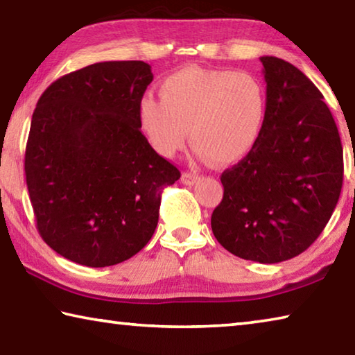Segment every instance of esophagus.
<instances>
[{
    "mask_svg": "<svg viewBox=\"0 0 355 355\" xmlns=\"http://www.w3.org/2000/svg\"><path fill=\"white\" fill-rule=\"evenodd\" d=\"M197 180H199V177H197L196 173H192V172H184L182 175V183L186 184V186H191V184L197 183Z\"/></svg>",
    "mask_w": 355,
    "mask_h": 355,
    "instance_id": "1",
    "label": "esophagus"
}]
</instances>
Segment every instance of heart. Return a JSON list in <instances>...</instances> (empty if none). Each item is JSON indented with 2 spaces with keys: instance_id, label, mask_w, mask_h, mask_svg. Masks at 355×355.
Instances as JSON below:
<instances>
[{
  "instance_id": "1",
  "label": "heart",
  "mask_w": 355,
  "mask_h": 355,
  "mask_svg": "<svg viewBox=\"0 0 355 355\" xmlns=\"http://www.w3.org/2000/svg\"><path fill=\"white\" fill-rule=\"evenodd\" d=\"M268 95L249 71L186 67L166 76L161 98L144 95L139 122L161 155L173 156L189 139L216 164L245 158L263 133Z\"/></svg>"
}]
</instances>
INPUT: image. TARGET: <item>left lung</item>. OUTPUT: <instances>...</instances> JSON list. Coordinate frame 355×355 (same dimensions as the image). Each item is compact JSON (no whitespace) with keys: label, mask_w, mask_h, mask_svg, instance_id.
<instances>
[{"label":"left lung","mask_w":355,"mask_h":355,"mask_svg":"<svg viewBox=\"0 0 355 355\" xmlns=\"http://www.w3.org/2000/svg\"><path fill=\"white\" fill-rule=\"evenodd\" d=\"M268 114L254 150L220 175L213 233L233 255L280 263L321 235L343 184V147L322 94L293 64L260 58Z\"/></svg>","instance_id":"1"}]
</instances>
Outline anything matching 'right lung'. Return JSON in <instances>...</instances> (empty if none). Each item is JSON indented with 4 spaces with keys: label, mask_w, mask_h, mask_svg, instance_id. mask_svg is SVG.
Masks as SVG:
<instances>
[{
    "label": "right lung",
    "mask_w": 355,
    "mask_h": 355,
    "mask_svg": "<svg viewBox=\"0 0 355 355\" xmlns=\"http://www.w3.org/2000/svg\"><path fill=\"white\" fill-rule=\"evenodd\" d=\"M142 61L97 62L51 83L35 106L25 173L37 230L59 255L105 268L136 255L180 171L142 135Z\"/></svg>",
    "instance_id": "right-lung-1"
}]
</instances>
